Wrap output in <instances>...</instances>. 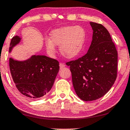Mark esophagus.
Here are the masks:
<instances>
[{
	"label": "esophagus",
	"mask_w": 130,
	"mask_h": 130,
	"mask_svg": "<svg viewBox=\"0 0 130 130\" xmlns=\"http://www.w3.org/2000/svg\"><path fill=\"white\" fill-rule=\"evenodd\" d=\"M65 67V64L63 63H59V68H60V69L63 68Z\"/></svg>",
	"instance_id": "34e87169"
}]
</instances>
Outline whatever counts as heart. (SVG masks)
Returning a JSON list of instances; mask_svg holds the SVG:
<instances>
[{"instance_id": "b5f03b06", "label": "heart", "mask_w": 130, "mask_h": 130, "mask_svg": "<svg viewBox=\"0 0 130 130\" xmlns=\"http://www.w3.org/2000/svg\"><path fill=\"white\" fill-rule=\"evenodd\" d=\"M86 40V31L82 27L70 26L56 29L46 41V51L50 54L55 52V45H59V51L68 59L77 57L82 53Z\"/></svg>"}]
</instances>
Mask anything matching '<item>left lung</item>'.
Segmentation results:
<instances>
[{
	"label": "left lung",
	"instance_id": "obj_1",
	"mask_svg": "<svg viewBox=\"0 0 130 130\" xmlns=\"http://www.w3.org/2000/svg\"><path fill=\"white\" fill-rule=\"evenodd\" d=\"M90 24L93 37L88 53L67 62L75 92L84 101H93L106 94L117 74V51L110 33L101 24Z\"/></svg>",
	"mask_w": 130,
	"mask_h": 130
}]
</instances>
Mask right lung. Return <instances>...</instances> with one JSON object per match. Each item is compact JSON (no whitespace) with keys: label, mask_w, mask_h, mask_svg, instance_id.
<instances>
[{"label":"right lung","mask_w":130,"mask_h":130,"mask_svg":"<svg viewBox=\"0 0 130 130\" xmlns=\"http://www.w3.org/2000/svg\"><path fill=\"white\" fill-rule=\"evenodd\" d=\"M20 40L19 36L13 37L10 44V53ZM9 67L17 89L30 99H37L47 94L59 69L57 60L45 55H32L23 61L10 58Z\"/></svg>","instance_id":"add662e5"}]
</instances>
